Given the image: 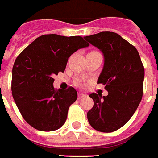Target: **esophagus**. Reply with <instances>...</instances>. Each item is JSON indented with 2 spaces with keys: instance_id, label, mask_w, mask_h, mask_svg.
Segmentation results:
<instances>
[{
  "instance_id": "esophagus-1",
  "label": "esophagus",
  "mask_w": 158,
  "mask_h": 158,
  "mask_svg": "<svg viewBox=\"0 0 158 158\" xmlns=\"http://www.w3.org/2000/svg\"><path fill=\"white\" fill-rule=\"evenodd\" d=\"M85 97H86V95L83 94H78V99H83Z\"/></svg>"
}]
</instances>
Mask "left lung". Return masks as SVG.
I'll use <instances>...</instances> for the list:
<instances>
[{"mask_svg":"<svg viewBox=\"0 0 158 158\" xmlns=\"http://www.w3.org/2000/svg\"><path fill=\"white\" fill-rule=\"evenodd\" d=\"M102 51L105 64L98 83L106 85L107 96L89 95L94 106L88 120L95 130L110 133L129 121L143 96L145 69L135 46L115 32L104 31L85 36Z\"/></svg>","mask_w":158,"mask_h":158,"instance_id":"1","label":"left lung"}]
</instances>
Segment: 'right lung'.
<instances>
[{"label":"right lung","mask_w":158,"mask_h":158,"mask_svg":"<svg viewBox=\"0 0 158 158\" xmlns=\"http://www.w3.org/2000/svg\"><path fill=\"white\" fill-rule=\"evenodd\" d=\"M88 46L79 35H43L17 57L12 74V94L22 117L31 127L50 132L64 124L77 93L72 87L55 89L52 77L64 71L73 52Z\"/></svg>","instance_id":"obj_1"}]
</instances>
